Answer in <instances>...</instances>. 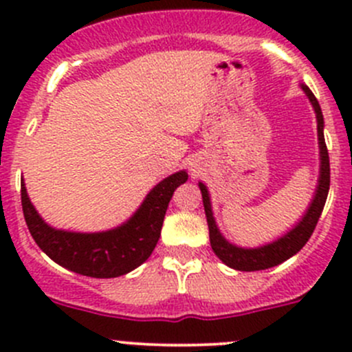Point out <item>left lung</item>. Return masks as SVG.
Returning <instances> with one entry per match:
<instances>
[{"mask_svg":"<svg viewBox=\"0 0 352 352\" xmlns=\"http://www.w3.org/2000/svg\"><path fill=\"white\" fill-rule=\"evenodd\" d=\"M305 95L310 100L311 107H314L315 113H317V133H318V148H320V175H318V186L315 189V196L311 199L310 206H308L307 212L301 216L300 221L285 233L279 236L278 240L271 243H265L262 247L255 248H243L239 245L230 243L225 236L219 232L218 225L214 221L211 208V199H209L208 187L202 182H199V189L202 194V204H204L206 219H208L209 226V240H211V248L219 261L226 264L228 267L235 269V271H262V269L274 267V265L281 264V262L287 261L293 257L294 254L305 247L308 239L314 233L315 226H317L318 218H320L322 211H324L325 201H327L329 187H330V163H329V151L325 146V138H324V116H322V109L318 105V100L315 95L311 94L310 88L307 85H301Z\"/></svg>","mask_w":352,"mask_h":352,"instance_id":"left-lung-1","label":"left lung"}]
</instances>
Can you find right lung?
<instances>
[{
	"instance_id": "1",
	"label": "right lung",
	"mask_w": 352,
	"mask_h": 352,
	"mask_svg": "<svg viewBox=\"0 0 352 352\" xmlns=\"http://www.w3.org/2000/svg\"><path fill=\"white\" fill-rule=\"evenodd\" d=\"M187 177L186 170H180L163 179L126 223L97 233L52 228L34 208L22 182L25 221L35 243L56 264L90 278H119L140 267L155 250L170 199Z\"/></svg>"
}]
</instances>
